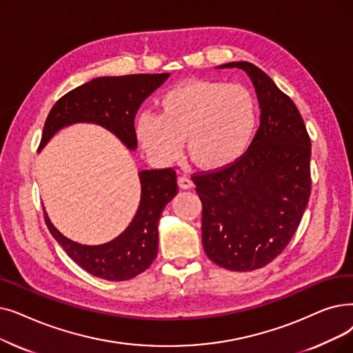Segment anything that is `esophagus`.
<instances>
[{
  "label": "esophagus",
  "instance_id": "esophagus-1",
  "mask_svg": "<svg viewBox=\"0 0 353 353\" xmlns=\"http://www.w3.org/2000/svg\"><path fill=\"white\" fill-rule=\"evenodd\" d=\"M177 183H179V186H180L181 189H185V190H188V189H192V188H193V181H192V179H190L189 176H186V174L180 176V177L177 179Z\"/></svg>",
  "mask_w": 353,
  "mask_h": 353
}]
</instances>
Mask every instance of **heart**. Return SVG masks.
Segmentation results:
<instances>
[{"instance_id":"b5f03b06","label":"heart","mask_w":353,"mask_h":353,"mask_svg":"<svg viewBox=\"0 0 353 353\" xmlns=\"http://www.w3.org/2000/svg\"><path fill=\"white\" fill-rule=\"evenodd\" d=\"M256 124V102L247 88L193 81L167 90L159 99V114H140L135 135L161 163L177 157L185 139L188 154L197 165L221 170L248 151Z\"/></svg>"}]
</instances>
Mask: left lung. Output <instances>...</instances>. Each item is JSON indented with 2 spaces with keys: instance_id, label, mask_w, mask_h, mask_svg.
<instances>
[{
  "instance_id": "left-lung-1",
  "label": "left lung",
  "mask_w": 353,
  "mask_h": 353,
  "mask_svg": "<svg viewBox=\"0 0 353 353\" xmlns=\"http://www.w3.org/2000/svg\"><path fill=\"white\" fill-rule=\"evenodd\" d=\"M261 118L245 154L222 170L193 176L201 197L202 242L209 259L231 271L258 270L280 255L310 197L312 143L294 102L250 62Z\"/></svg>"
}]
</instances>
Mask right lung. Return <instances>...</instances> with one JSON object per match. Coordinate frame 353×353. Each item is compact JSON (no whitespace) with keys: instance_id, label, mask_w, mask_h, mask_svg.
Segmentation results:
<instances>
[{"instance_id":"obj_1","label":"right lung","mask_w":353,"mask_h":353,"mask_svg":"<svg viewBox=\"0 0 353 353\" xmlns=\"http://www.w3.org/2000/svg\"><path fill=\"white\" fill-rule=\"evenodd\" d=\"M170 73L105 76L83 83L60 98L46 119L43 150L52 137L73 124H95L112 132L130 151L137 148L134 118L140 105L160 88ZM140 206L127 229L101 245H82L65 236L44 209L50 234L73 261L89 274L108 281H125L145 271L159 251V222L165 205L177 194L173 168L139 172Z\"/></svg>"}]
</instances>
